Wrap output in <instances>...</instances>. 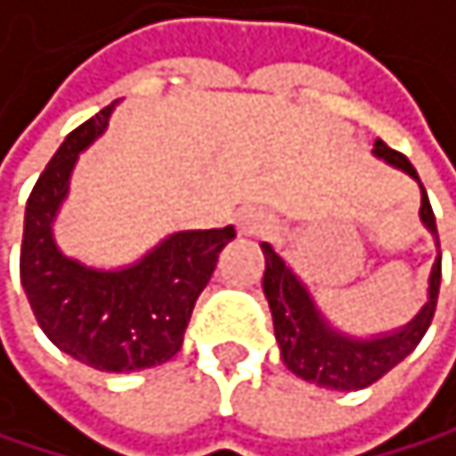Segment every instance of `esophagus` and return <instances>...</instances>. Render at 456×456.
Instances as JSON below:
<instances>
[{"label": "esophagus", "instance_id": "1", "mask_svg": "<svg viewBox=\"0 0 456 456\" xmlns=\"http://www.w3.org/2000/svg\"><path fill=\"white\" fill-rule=\"evenodd\" d=\"M238 230L243 235H263L269 230V218L263 213H255V209H247V213L238 216Z\"/></svg>", "mask_w": 456, "mask_h": 456}]
</instances>
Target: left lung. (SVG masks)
Returning a JSON list of instances; mask_svg holds the SVG:
<instances>
[{"mask_svg":"<svg viewBox=\"0 0 456 456\" xmlns=\"http://www.w3.org/2000/svg\"><path fill=\"white\" fill-rule=\"evenodd\" d=\"M379 157H384L389 165L406 170L409 176L418 179V170L412 167L403 153L393 151L384 140L372 142ZM423 190V184H420ZM420 218L429 230L437 235V224L429 196L423 190L420 199ZM263 255H266V274H263V294L269 299L272 320H274V336L280 345V356L283 364L294 372V376L314 381L320 387L330 389H364L376 384L381 376H387L398 362H403L412 353L423 333L429 330L432 316L437 308V291H440V257L432 266L429 277V303L423 311L409 322L401 333L384 336V339L372 342H353L345 336L333 333L316 314L308 291L299 286V280L291 274L280 255L269 243H263Z\"/></svg>","mask_w":456,"mask_h":456,"instance_id":"obj_1","label":"left lung"}]
</instances>
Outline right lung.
Listing matches in <instances>:
<instances>
[{"mask_svg":"<svg viewBox=\"0 0 456 456\" xmlns=\"http://www.w3.org/2000/svg\"><path fill=\"white\" fill-rule=\"evenodd\" d=\"M109 114L111 106L77 126L38 176L27 199L19 272L38 325L58 350L103 372H134L182 350L196 299L235 230L176 232L123 272H94L63 257L50 224L77 153L106 128Z\"/></svg>","mask_w":456,"mask_h":456,"instance_id":"obj_1","label":"right lung"}]
</instances>
